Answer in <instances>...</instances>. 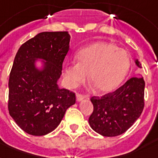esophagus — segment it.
<instances>
[{"mask_svg": "<svg viewBox=\"0 0 158 158\" xmlns=\"http://www.w3.org/2000/svg\"><path fill=\"white\" fill-rule=\"evenodd\" d=\"M84 98V96L83 95V94H76V99H77V101H78V102L81 101V100H83Z\"/></svg>", "mask_w": 158, "mask_h": 158, "instance_id": "esophagus-1", "label": "esophagus"}]
</instances>
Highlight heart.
Here are the masks:
<instances>
[{
  "instance_id": "b5f03b06",
  "label": "heart",
  "mask_w": 158,
  "mask_h": 158,
  "mask_svg": "<svg viewBox=\"0 0 158 158\" xmlns=\"http://www.w3.org/2000/svg\"><path fill=\"white\" fill-rule=\"evenodd\" d=\"M78 63L66 64L64 76L69 88L85 81L89 74L90 84L101 93L114 90L127 75L130 67V55L113 43H97L80 51Z\"/></svg>"
}]
</instances>
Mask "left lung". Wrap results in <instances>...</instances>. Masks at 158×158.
I'll list each match as a JSON object with an SVG mask.
<instances>
[{"instance_id": "left-lung-1", "label": "left lung", "mask_w": 158, "mask_h": 158, "mask_svg": "<svg viewBox=\"0 0 158 158\" xmlns=\"http://www.w3.org/2000/svg\"><path fill=\"white\" fill-rule=\"evenodd\" d=\"M138 66L140 63L135 61ZM145 83L143 78H131L115 91L92 97L94 111L89 122L94 131L105 137L122 135L137 120L144 107Z\"/></svg>"}]
</instances>
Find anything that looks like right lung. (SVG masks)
Instances as JSON below:
<instances>
[{"label":"right lung","instance_id":"obj_1","mask_svg":"<svg viewBox=\"0 0 158 158\" xmlns=\"http://www.w3.org/2000/svg\"><path fill=\"white\" fill-rule=\"evenodd\" d=\"M66 31L43 32L22 44L9 79L8 110L24 132L42 136L59 125L66 110L76 102L75 94L57 85L69 49ZM47 61L42 72L35 59Z\"/></svg>","mask_w":158,"mask_h":158}]
</instances>
